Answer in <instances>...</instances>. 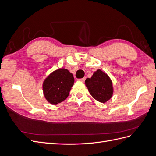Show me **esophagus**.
Listing matches in <instances>:
<instances>
[{"instance_id": "34e87169", "label": "esophagus", "mask_w": 156, "mask_h": 156, "mask_svg": "<svg viewBox=\"0 0 156 156\" xmlns=\"http://www.w3.org/2000/svg\"><path fill=\"white\" fill-rule=\"evenodd\" d=\"M85 79H86V77H84V78L79 79V81H81V82H84V81H85Z\"/></svg>"}]
</instances>
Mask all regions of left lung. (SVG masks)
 I'll list each match as a JSON object with an SVG mask.
<instances>
[{
	"label": "left lung",
	"mask_w": 156,
	"mask_h": 156,
	"mask_svg": "<svg viewBox=\"0 0 156 156\" xmlns=\"http://www.w3.org/2000/svg\"><path fill=\"white\" fill-rule=\"evenodd\" d=\"M85 84L91 96L101 103L106 102L112 95L111 80L101 69H98L94 72L90 79H87Z\"/></svg>",
	"instance_id": "8db88e82"
}]
</instances>
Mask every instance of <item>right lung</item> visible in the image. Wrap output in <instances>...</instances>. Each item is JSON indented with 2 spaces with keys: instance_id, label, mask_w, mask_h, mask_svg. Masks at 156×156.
I'll return each mask as SVG.
<instances>
[{
  "instance_id": "right-lung-1",
  "label": "right lung",
  "mask_w": 156,
  "mask_h": 156,
  "mask_svg": "<svg viewBox=\"0 0 156 156\" xmlns=\"http://www.w3.org/2000/svg\"><path fill=\"white\" fill-rule=\"evenodd\" d=\"M74 78L66 69H59L51 73L43 84L44 96L50 103L58 104L65 100L73 85Z\"/></svg>"
}]
</instances>
